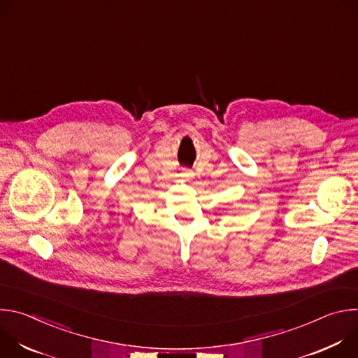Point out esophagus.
<instances>
[{
	"label": "esophagus",
	"instance_id": "esophagus-1",
	"mask_svg": "<svg viewBox=\"0 0 358 358\" xmlns=\"http://www.w3.org/2000/svg\"><path fill=\"white\" fill-rule=\"evenodd\" d=\"M192 176H194V173L191 170H182V173H181V177L184 180H189V178H192Z\"/></svg>",
	"mask_w": 358,
	"mask_h": 358
}]
</instances>
